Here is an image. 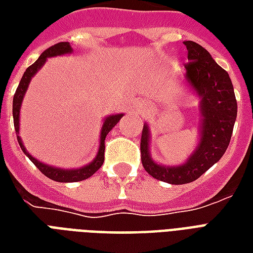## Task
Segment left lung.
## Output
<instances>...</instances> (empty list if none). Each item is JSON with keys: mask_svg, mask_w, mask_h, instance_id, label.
Masks as SVG:
<instances>
[{"mask_svg": "<svg viewBox=\"0 0 253 253\" xmlns=\"http://www.w3.org/2000/svg\"><path fill=\"white\" fill-rule=\"evenodd\" d=\"M188 51L186 80L201 97V139L184 164L167 167L154 163L149 153L150 131L143 125L141 160L145 170L157 180L169 184H186L201 177L211 168L230 142L237 116V101L229 74L219 66L206 48L195 42H184Z\"/></svg>", "mask_w": 253, "mask_h": 253, "instance_id": "1", "label": "left lung"}]
</instances>
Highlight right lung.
Masks as SVG:
<instances>
[{
	"label": "right lung",
	"instance_id": "add662e5",
	"mask_svg": "<svg viewBox=\"0 0 253 253\" xmlns=\"http://www.w3.org/2000/svg\"><path fill=\"white\" fill-rule=\"evenodd\" d=\"M72 51L73 48L69 42H61V43H57V44H54V46H51L50 48H47L46 51L42 52V55L38 58V61H35V62L32 63V65L24 72L23 77L20 80L19 86L16 89V93H14L13 96L14 130H16V134H17V141H19L20 148H21V150L24 152L25 156L35 164L36 168L41 170L43 175L47 176L48 179H51V180L54 181H59V183H73V181L85 180V179L90 177L96 170L99 169L100 167L103 165V163H104L105 137H107V134L112 130V127H115L116 123L121 121V118L123 116V114H118V115H110L105 118L104 123H103V127H101V132H100L99 152L96 154V157H94L93 161H92L90 164L83 167V168H77V169H61V168H55V167H51V165L43 164V163H41L39 160H36L35 157H32V156L27 152V149H25V146L23 145L21 138L19 137V127L20 108H21V103H23L24 94L25 92H27V89H28V85H30L32 77L38 73V70L46 63L47 58L63 55V54H69V52Z\"/></svg>",
	"mask_w": 253,
	"mask_h": 253
}]
</instances>
